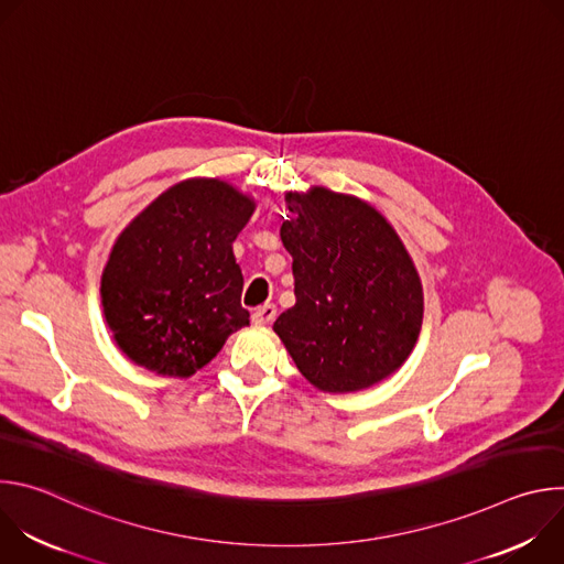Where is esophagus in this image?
<instances>
[{"instance_id":"obj_1","label":"esophagus","mask_w":564,"mask_h":564,"mask_svg":"<svg viewBox=\"0 0 564 564\" xmlns=\"http://www.w3.org/2000/svg\"><path fill=\"white\" fill-rule=\"evenodd\" d=\"M274 316H276V305H274V303H265V305H261V307L254 310L252 321H254L257 326H268V324H272Z\"/></svg>"}]
</instances>
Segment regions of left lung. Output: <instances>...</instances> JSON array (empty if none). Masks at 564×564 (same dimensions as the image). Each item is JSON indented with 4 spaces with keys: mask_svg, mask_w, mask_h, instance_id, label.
I'll list each match as a JSON object with an SVG mask.
<instances>
[{
    "mask_svg": "<svg viewBox=\"0 0 564 564\" xmlns=\"http://www.w3.org/2000/svg\"><path fill=\"white\" fill-rule=\"evenodd\" d=\"M281 240L296 303L274 333L324 392H355L401 368L424 316L422 281L392 225L366 200L326 187L285 194Z\"/></svg>",
    "mask_w": 564,
    "mask_h": 564,
    "instance_id": "8db88e82",
    "label": "left lung"
}]
</instances>
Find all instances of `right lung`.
Here are the masks:
<instances>
[{
    "label": "right lung",
    "mask_w": 564,
    "mask_h": 564,
    "mask_svg": "<svg viewBox=\"0 0 564 564\" xmlns=\"http://www.w3.org/2000/svg\"><path fill=\"white\" fill-rule=\"evenodd\" d=\"M254 207V198L225 181L189 178L122 229L100 294L107 326L133 364L192 377L231 333L250 326L231 243Z\"/></svg>",
    "instance_id": "obj_1"
}]
</instances>
